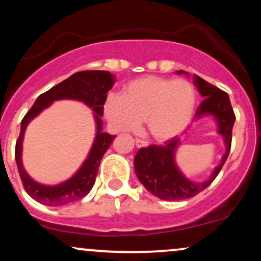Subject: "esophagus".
<instances>
[{
	"label": "esophagus",
	"mask_w": 261,
	"mask_h": 261,
	"mask_svg": "<svg viewBox=\"0 0 261 261\" xmlns=\"http://www.w3.org/2000/svg\"><path fill=\"white\" fill-rule=\"evenodd\" d=\"M147 146H148L147 141L141 140V139H136V147L141 148V147H147Z\"/></svg>",
	"instance_id": "1"
}]
</instances>
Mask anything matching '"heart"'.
Returning a JSON list of instances; mask_svg holds the SVG:
<instances>
[{"mask_svg": "<svg viewBox=\"0 0 261 261\" xmlns=\"http://www.w3.org/2000/svg\"><path fill=\"white\" fill-rule=\"evenodd\" d=\"M195 104V89L187 81L147 76L128 83L122 97L109 95L104 113L118 133L136 130L146 120L155 140L168 141L187 128Z\"/></svg>", "mask_w": 261, "mask_h": 261, "instance_id": "1", "label": "heart"}]
</instances>
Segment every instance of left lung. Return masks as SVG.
Segmentation results:
<instances>
[{
	"mask_svg": "<svg viewBox=\"0 0 261 261\" xmlns=\"http://www.w3.org/2000/svg\"><path fill=\"white\" fill-rule=\"evenodd\" d=\"M178 74H189L185 71H176ZM194 85L203 100L197 108L195 120L205 116H212L217 124V133L222 136L226 152L221 163L214 169L208 179L196 182L188 179L175 163L176 149L180 146V139L174 137L164 146H148L139 149L134 160V168L137 178L152 195L167 201H178L193 197L201 193L216 179L224 162L228 157L232 143V130L236 121L228 94L221 91L201 77L194 76Z\"/></svg>",
	"mask_w": 261,
	"mask_h": 261,
	"instance_id": "left-lung-1",
	"label": "left lung"
}]
</instances>
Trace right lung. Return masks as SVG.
I'll return each mask as SVG.
<instances>
[{"mask_svg":"<svg viewBox=\"0 0 261 261\" xmlns=\"http://www.w3.org/2000/svg\"><path fill=\"white\" fill-rule=\"evenodd\" d=\"M115 83V76L108 71H81L73 73L68 79L54 86L44 94L39 95L28 113L20 122V134L16 143V162L22 179L23 187L27 193L35 201L46 206H64L67 203L85 197L91 191L95 181L98 168L101 158L109 146L112 145L115 136L103 133L104 103L107 100V93L112 89ZM72 99L82 101L91 107L95 113L96 137L86 161L75 174L64 183L58 186H44L35 182L25 172L21 163V148L25 128L35 116L44 109L48 107L56 100Z\"/></svg>","mask_w":261,"mask_h":261,"instance_id":"obj_1","label":"right lung"}]
</instances>
